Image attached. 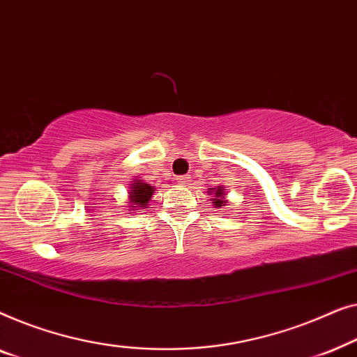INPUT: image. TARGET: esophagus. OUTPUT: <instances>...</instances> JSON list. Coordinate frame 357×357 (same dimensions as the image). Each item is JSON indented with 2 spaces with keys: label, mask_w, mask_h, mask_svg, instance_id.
<instances>
[{
  "label": "esophagus",
  "mask_w": 357,
  "mask_h": 357,
  "mask_svg": "<svg viewBox=\"0 0 357 357\" xmlns=\"http://www.w3.org/2000/svg\"><path fill=\"white\" fill-rule=\"evenodd\" d=\"M178 183H179L181 185H188V184L190 183V178H189V176H179V178H178Z\"/></svg>",
  "instance_id": "1"
}]
</instances>
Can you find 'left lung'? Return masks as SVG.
<instances>
[{
	"mask_svg": "<svg viewBox=\"0 0 357 357\" xmlns=\"http://www.w3.org/2000/svg\"><path fill=\"white\" fill-rule=\"evenodd\" d=\"M208 192H210V190H208ZM212 193L214 195L212 196L213 199H212V202H210V204H213L215 208H222V207H225V205H227V200H225V199H227V192H225V189L222 188V185H218L217 189L212 190Z\"/></svg>",
	"mask_w": 357,
	"mask_h": 357,
	"instance_id": "obj_1",
	"label": "left lung"
}]
</instances>
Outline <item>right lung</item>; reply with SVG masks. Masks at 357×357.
<instances>
[{"label":"right lung","instance_id":"1","mask_svg":"<svg viewBox=\"0 0 357 357\" xmlns=\"http://www.w3.org/2000/svg\"><path fill=\"white\" fill-rule=\"evenodd\" d=\"M130 192H129V200H130V208L132 210H140L145 208L149 205V200L152 199L153 185H150L147 183H142L140 179H135L132 184L129 185Z\"/></svg>","mask_w":357,"mask_h":357}]
</instances>
